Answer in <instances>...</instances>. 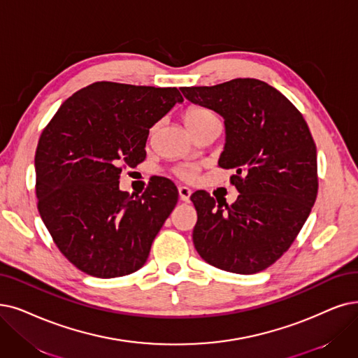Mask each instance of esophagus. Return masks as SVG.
I'll return each instance as SVG.
<instances>
[{
	"mask_svg": "<svg viewBox=\"0 0 358 358\" xmlns=\"http://www.w3.org/2000/svg\"><path fill=\"white\" fill-rule=\"evenodd\" d=\"M191 194L192 191L188 187H179V198L183 203H189L191 201Z\"/></svg>",
	"mask_w": 358,
	"mask_h": 358,
	"instance_id": "34e87169",
	"label": "esophagus"
}]
</instances>
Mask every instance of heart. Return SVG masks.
Listing matches in <instances>:
<instances>
[{"instance_id": "obj_1", "label": "heart", "mask_w": 358, "mask_h": 358, "mask_svg": "<svg viewBox=\"0 0 358 358\" xmlns=\"http://www.w3.org/2000/svg\"><path fill=\"white\" fill-rule=\"evenodd\" d=\"M211 119H217V117L214 116L210 110L203 107H189L183 113V122L187 124L188 129ZM196 171H198V166L191 163H183L175 167V175L183 180H194L196 178Z\"/></svg>"}]
</instances>
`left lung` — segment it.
I'll list each match as a JSON object with an SVG mask.
<instances>
[{
  "label": "left lung",
  "instance_id": "8db88e82",
  "mask_svg": "<svg viewBox=\"0 0 358 358\" xmlns=\"http://www.w3.org/2000/svg\"><path fill=\"white\" fill-rule=\"evenodd\" d=\"M191 103L224 119L219 167L232 169L236 201L196 191L194 245L226 271L252 275L287 252L304 226L319 189L317 151L299 110L276 88L251 78L214 87H183Z\"/></svg>",
  "mask_w": 358,
  "mask_h": 358
}]
</instances>
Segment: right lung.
Wrapping results in <instances>:
<instances>
[{"mask_svg": "<svg viewBox=\"0 0 358 358\" xmlns=\"http://www.w3.org/2000/svg\"><path fill=\"white\" fill-rule=\"evenodd\" d=\"M183 96L178 88L95 82L69 96L35 154L38 210L57 248L83 273L110 279L145 264L178 203L170 179L142 195L119 189L122 167L145 160L150 127Z\"/></svg>", "mask_w": 358, "mask_h": 358, "instance_id": "obj_1", "label": "right lung"}]
</instances>
